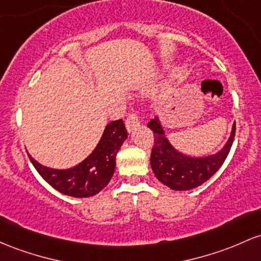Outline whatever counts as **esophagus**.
<instances>
[{
  "label": "esophagus",
  "mask_w": 261,
  "mask_h": 261,
  "mask_svg": "<svg viewBox=\"0 0 261 261\" xmlns=\"http://www.w3.org/2000/svg\"><path fill=\"white\" fill-rule=\"evenodd\" d=\"M125 125H126V128H127L128 131L134 130V128L137 127V126L140 125L139 116H137V113H136V111H131V113L128 114L127 116H126Z\"/></svg>",
  "instance_id": "1"
}]
</instances>
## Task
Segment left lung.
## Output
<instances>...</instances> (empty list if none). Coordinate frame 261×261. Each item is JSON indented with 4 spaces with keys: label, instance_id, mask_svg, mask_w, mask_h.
I'll use <instances>...</instances> for the list:
<instances>
[{
    "label": "left lung",
    "instance_id": "8db88e82",
    "mask_svg": "<svg viewBox=\"0 0 261 261\" xmlns=\"http://www.w3.org/2000/svg\"><path fill=\"white\" fill-rule=\"evenodd\" d=\"M153 133V146L151 150V167L160 182L174 191H187L196 188L211 178L227 159L234 136L236 124L227 145L214 156L192 159L183 156L170 145L166 139L159 119H152L147 124Z\"/></svg>",
    "mask_w": 261,
    "mask_h": 261
}]
</instances>
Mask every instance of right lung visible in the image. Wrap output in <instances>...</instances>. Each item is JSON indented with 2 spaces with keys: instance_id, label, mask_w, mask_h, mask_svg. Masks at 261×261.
Instances as JSON below:
<instances>
[{
  "instance_id": "add662e5",
  "label": "right lung",
  "mask_w": 261,
  "mask_h": 261,
  "mask_svg": "<svg viewBox=\"0 0 261 261\" xmlns=\"http://www.w3.org/2000/svg\"><path fill=\"white\" fill-rule=\"evenodd\" d=\"M127 137L122 119L110 122L93 153L69 170H51L34 161L31 162L45 182L54 190L70 197H91L108 186L115 171L116 154Z\"/></svg>"
}]
</instances>
